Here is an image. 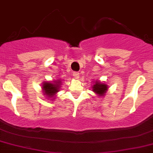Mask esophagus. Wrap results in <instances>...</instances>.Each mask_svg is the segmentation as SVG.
<instances>
[{
  "instance_id": "esophagus-1",
  "label": "esophagus",
  "mask_w": 153,
  "mask_h": 153,
  "mask_svg": "<svg viewBox=\"0 0 153 153\" xmlns=\"http://www.w3.org/2000/svg\"><path fill=\"white\" fill-rule=\"evenodd\" d=\"M74 76L75 78H76V79H79V73H78V72H74Z\"/></svg>"
}]
</instances>
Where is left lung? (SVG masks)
<instances>
[{
    "instance_id": "8db88e82",
    "label": "left lung",
    "mask_w": 153,
    "mask_h": 153,
    "mask_svg": "<svg viewBox=\"0 0 153 153\" xmlns=\"http://www.w3.org/2000/svg\"><path fill=\"white\" fill-rule=\"evenodd\" d=\"M92 91L99 97H104L105 95V93L107 92L108 89V86L106 83H101L100 81L96 80L94 81V84L91 86Z\"/></svg>"
}]
</instances>
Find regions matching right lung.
<instances>
[{
    "label": "right lung",
    "instance_id": "1",
    "mask_svg": "<svg viewBox=\"0 0 153 153\" xmlns=\"http://www.w3.org/2000/svg\"><path fill=\"white\" fill-rule=\"evenodd\" d=\"M61 85H62V80L59 79H55L53 81L43 82L42 85L43 95L46 96L47 99L53 100L56 96V94L60 90Z\"/></svg>",
    "mask_w": 153,
    "mask_h": 153
}]
</instances>
